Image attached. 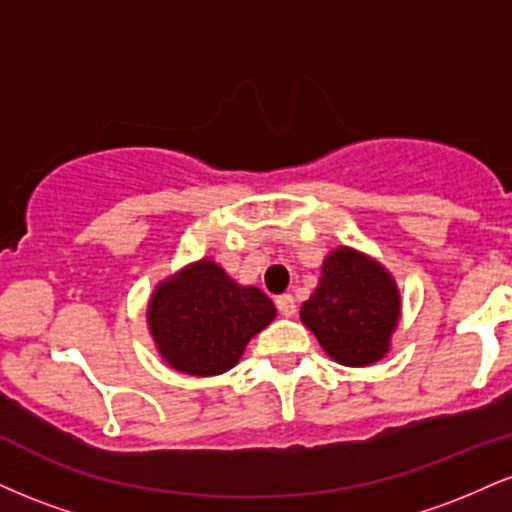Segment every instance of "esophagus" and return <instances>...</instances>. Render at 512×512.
Masks as SVG:
<instances>
[{
    "label": "esophagus",
    "instance_id": "34e87169",
    "mask_svg": "<svg viewBox=\"0 0 512 512\" xmlns=\"http://www.w3.org/2000/svg\"><path fill=\"white\" fill-rule=\"evenodd\" d=\"M276 310H279L281 315L284 317H291V315H296V301H293V296L291 293H284V296H279L276 298Z\"/></svg>",
    "mask_w": 512,
    "mask_h": 512
}]
</instances>
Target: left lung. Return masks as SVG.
Instances as JSON below:
<instances>
[{
    "label": "left lung",
    "mask_w": 512,
    "mask_h": 512,
    "mask_svg": "<svg viewBox=\"0 0 512 512\" xmlns=\"http://www.w3.org/2000/svg\"><path fill=\"white\" fill-rule=\"evenodd\" d=\"M399 308V289L383 264L337 248L322 262L320 284L301 305V320L334 361L358 368L390 351Z\"/></svg>",
    "instance_id": "8db88e82"
}]
</instances>
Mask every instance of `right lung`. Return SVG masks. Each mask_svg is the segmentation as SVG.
Listing matches in <instances>:
<instances>
[{"label": "right lung", "mask_w": 512, "mask_h": 512, "mask_svg": "<svg viewBox=\"0 0 512 512\" xmlns=\"http://www.w3.org/2000/svg\"><path fill=\"white\" fill-rule=\"evenodd\" d=\"M276 308L255 286H240L211 260L187 264L151 293L149 332L170 368L187 375L231 370Z\"/></svg>", "instance_id": "right-lung-1"}]
</instances>
